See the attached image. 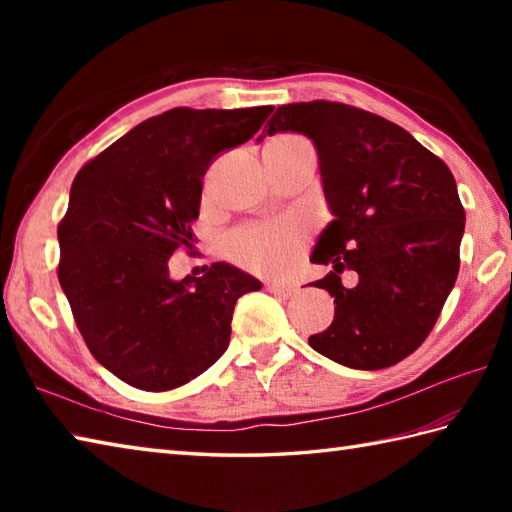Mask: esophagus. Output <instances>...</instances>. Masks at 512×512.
<instances>
[{"label":"esophagus","instance_id":"1","mask_svg":"<svg viewBox=\"0 0 512 512\" xmlns=\"http://www.w3.org/2000/svg\"><path fill=\"white\" fill-rule=\"evenodd\" d=\"M268 290L273 292V295L279 297V299H290L297 292V286L281 284V281H273V284H268Z\"/></svg>","mask_w":512,"mask_h":512}]
</instances>
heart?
<instances>
[{
  "instance_id": "obj_1",
  "label": "heart",
  "mask_w": 512,
  "mask_h": 512,
  "mask_svg": "<svg viewBox=\"0 0 512 512\" xmlns=\"http://www.w3.org/2000/svg\"><path fill=\"white\" fill-rule=\"evenodd\" d=\"M299 138V136H279ZM303 244V228L297 217L242 226L228 233L222 253L235 264L259 275H281L297 262Z\"/></svg>"
}]
</instances>
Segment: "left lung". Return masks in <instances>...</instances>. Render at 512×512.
Masks as SVG:
<instances>
[{"label": "left lung", "instance_id": "obj_1", "mask_svg": "<svg viewBox=\"0 0 512 512\" xmlns=\"http://www.w3.org/2000/svg\"><path fill=\"white\" fill-rule=\"evenodd\" d=\"M277 132L312 138L334 215L310 257L334 268L314 281L334 297V321L310 347L354 369L400 363L458 279L464 206L453 173L407 129L345 103L281 105L264 136ZM343 269L359 275L354 289L342 286Z\"/></svg>", "mask_w": 512, "mask_h": 512}]
</instances>
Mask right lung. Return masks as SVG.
I'll list each match as a JSON object with an SVG mask.
<instances>
[{
  "mask_svg": "<svg viewBox=\"0 0 512 512\" xmlns=\"http://www.w3.org/2000/svg\"><path fill=\"white\" fill-rule=\"evenodd\" d=\"M275 107L151 116L85 162L59 222V284L85 345L123 383L167 391L189 383L231 341L237 299L262 288L235 266L169 277L193 250L202 178L217 154L246 143Z\"/></svg>",
  "mask_w": 512,
  "mask_h": 512,
  "instance_id": "obj_1",
  "label": "right lung"
}]
</instances>
